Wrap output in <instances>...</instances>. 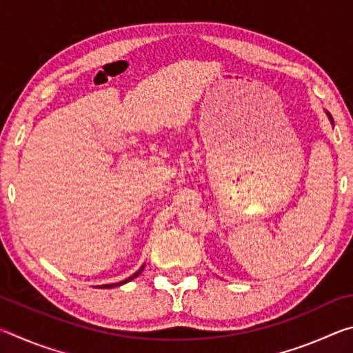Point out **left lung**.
I'll return each mask as SVG.
<instances>
[{"mask_svg":"<svg viewBox=\"0 0 353 353\" xmlns=\"http://www.w3.org/2000/svg\"><path fill=\"white\" fill-rule=\"evenodd\" d=\"M328 117H330V119H332V115H330V113H328ZM332 121H333V119H332Z\"/></svg>","mask_w":353,"mask_h":353,"instance_id":"8db88e82","label":"left lung"}]
</instances>
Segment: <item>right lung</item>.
<instances>
[{
  "label": "right lung",
  "instance_id": "right-lung-1",
  "mask_svg": "<svg viewBox=\"0 0 353 353\" xmlns=\"http://www.w3.org/2000/svg\"><path fill=\"white\" fill-rule=\"evenodd\" d=\"M143 270H145V265H143L141 268H140V270L139 271H137L135 274H132V276H130L129 279H126V280H123V282H118V283H110V285H101L99 286V288H113V286H119V285H123V283H128L129 282V280H132V279H135V277H139L140 276V274H141V271Z\"/></svg>",
  "mask_w": 353,
  "mask_h": 353
}]
</instances>
